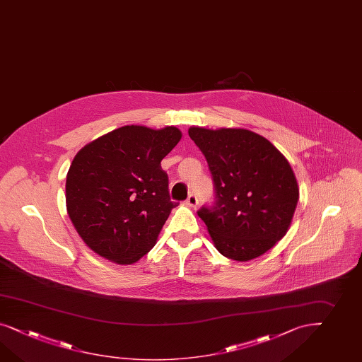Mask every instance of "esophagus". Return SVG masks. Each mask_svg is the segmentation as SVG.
Wrapping results in <instances>:
<instances>
[{"label":"esophagus","mask_w":362,"mask_h":362,"mask_svg":"<svg viewBox=\"0 0 362 362\" xmlns=\"http://www.w3.org/2000/svg\"><path fill=\"white\" fill-rule=\"evenodd\" d=\"M186 204L187 206H194V208L197 206V197H196L195 194H189V195H188L186 200Z\"/></svg>","instance_id":"34e87169"}]
</instances>
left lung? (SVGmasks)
<instances>
[{
	"label": "left lung",
	"mask_w": 362,
	"mask_h": 362,
	"mask_svg": "<svg viewBox=\"0 0 362 362\" xmlns=\"http://www.w3.org/2000/svg\"><path fill=\"white\" fill-rule=\"evenodd\" d=\"M188 136L206 156L214 206L197 215L221 255L250 261L282 240L299 199L293 168L266 138L246 129L189 127Z\"/></svg>",
	"instance_id": "1"
}]
</instances>
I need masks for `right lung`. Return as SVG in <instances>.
<instances>
[{
  "instance_id": "add662e5",
  "label": "right lung",
  "mask_w": 362,
  "mask_h": 362,
  "mask_svg": "<svg viewBox=\"0 0 362 362\" xmlns=\"http://www.w3.org/2000/svg\"><path fill=\"white\" fill-rule=\"evenodd\" d=\"M182 138L179 129L118 127L83 147L66 180L69 218L83 241L112 262L130 264L156 245L177 203L160 162Z\"/></svg>"
}]
</instances>
